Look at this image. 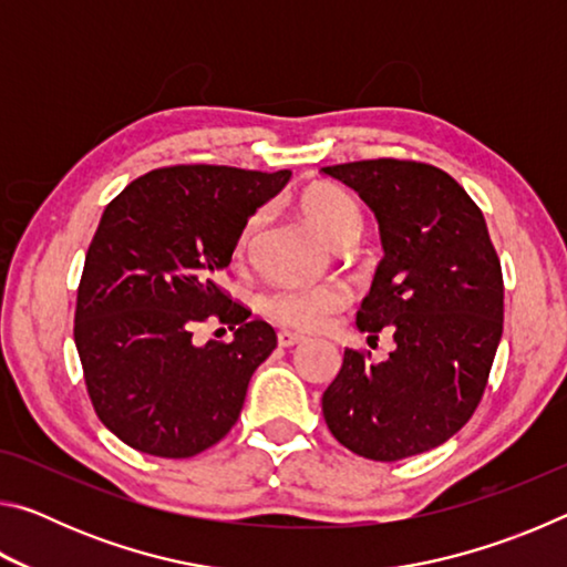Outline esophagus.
Returning a JSON list of instances; mask_svg holds the SVG:
<instances>
[{"instance_id": "34e87169", "label": "esophagus", "mask_w": 567, "mask_h": 567, "mask_svg": "<svg viewBox=\"0 0 567 567\" xmlns=\"http://www.w3.org/2000/svg\"><path fill=\"white\" fill-rule=\"evenodd\" d=\"M302 340H305L302 334L290 332V330H280V332H277V344H280V348H295V344H300Z\"/></svg>"}]
</instances>
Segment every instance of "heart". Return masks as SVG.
Listing matches in <instances>:
<instances>
[{"mask_svg": "<svg viewBox=\"0 0 567 567\" xmlns=\"http://www.w3.org/2000/svg\"><path fill=\"white\" fill-rule=\"evenodd\" d=\"M302 209L310 223L334 245L358 239L362 233V213L354 197L334 185H315L302 195ZM267 219V209H255L239 229L235 255L247 257L260 227ZM352 302L344 285H315V287H277L262 297V315L267 320L297 332L328 330L340 312Z\"/></svg>", "mask_w": 567, "mask_h": 567, "instance_id": "obj_1", "label": "heart"}]
</instances>
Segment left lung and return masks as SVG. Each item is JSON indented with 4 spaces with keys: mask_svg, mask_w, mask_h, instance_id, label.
Returning a JSON list of instances; mask_svg holds the SVG:
<instances>
[{
    "mask_svg": "<svg viewBox=\"0 0 567 567\" xmlns=\"http://www.w3.org/2000/svg\"><path fill=\"white\" fill-rule=\"evenodd\" d=\"M368 203L382 257L358 328L398 348L385 362L344 350L322 395L330 433L380 463L453 437L483 400L503 334V270L473 197L433 165L360 159L322 167Z\"/></svg>",
    "mask_w": 567,
    "mask_h": 567,
    "instance_id": "1",
    "label": "left lung"
}]
</instances>
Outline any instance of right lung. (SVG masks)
<instances>
[{
    "label": "right lung",
    "instance_id": "add662e5",
    "mask_svg": "<svg viewBox=\"0 0 567 567\" xmlns=\"http://www.w3.org/2000/svg\"><path fill=\"white\" fill-rule=\"evenodd\" d=\"M287 179L290 169L172 165L104 207L76 287L74 344L92 408L122 443L179 460L233 430L277 334L219 277L247 217ZM207 319L236 340L195 346L190 330Z\"/></svg>",
    "mask_w": 567,
    "mask_h": 567
}]
</instances>
